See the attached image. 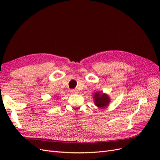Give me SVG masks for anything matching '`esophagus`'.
<instances>
[{
  "label": "esophagus",
  "instance_id": "1",
  "mask_svg": "<svg viewBox=\"0 0 160 160\" xmlns=\"http://www.w3.org/2000/svg\"><path fill=\"white\" fill-rule=\"evenodd\" d=\"M71 93L72 94H77V93H79V91L77 90V89L71 90Z\"/></svg>",
  "mask_w": 160,
  "mask_h": 160
}]
</instances>
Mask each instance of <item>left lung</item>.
Wrapping results in <instances>:
<instances>
[{
    "label": "left lung",
    "instance_id": "8db88e82",
    "mask_svg": "<svg viewBox=\"0 0 160 160\" xmlns=\"http://www.w3.org/2000/svg\"><path fill=\"white\" fill-rule=\"evenodd\" d=\"M111 99L109 96L107 94L103 93V91L96 92L93 95V101L95 105L98 108L103 109L107 108L110 103Z\"/></svg>",
    "mask_w": 160,
    "mask_h": 160
}]
</instances>
